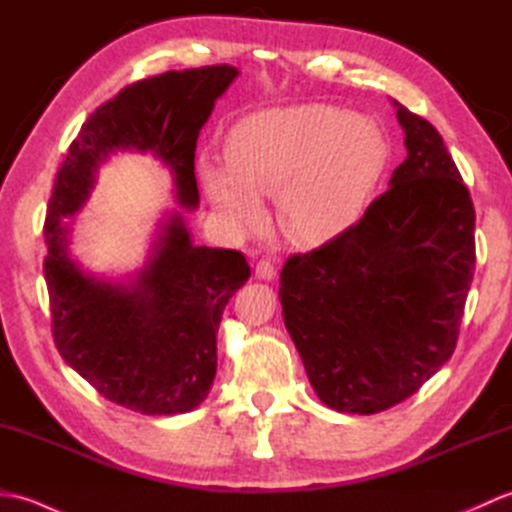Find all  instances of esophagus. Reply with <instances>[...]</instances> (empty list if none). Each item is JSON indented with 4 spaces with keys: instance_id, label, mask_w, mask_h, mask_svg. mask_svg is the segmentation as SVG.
<instances>
[{
    "instance_id": "obj_1",
    "label": "esophagus",
    "mask_w": 512,
    "mask_h": 512,
    "mask_svg": "<svg viewBox=\"0 0 512 512\" xmlns=\"http://www.w3.org/2000/svg\"><path fill=\"white\" fill-rule=\"evenodd\" d=\"M255 277L264 279V281H273L275 279V266L270 264L268 259H262V262H257V266H255Z\"/></svg>"
}]
</instances>
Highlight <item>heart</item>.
Masks as SVG:
<instances>
[{"label": "heart", "instance_id": "obj_1", "mask_svg": "<svg viewBox=\"0 0 512 512\" xmlns=\"http://www.w3.org/2000/svg\"><path fill=\"white\" fill-rule=\"evenodd\" d=\"M389 154L372 116L303 103L244 116L228 134V160L202 158L198 173L226 224L259 226L266 217L262 198H277L286 237L312 248L361 217Z\"/></svg>", "mask_w": 512, "mask_h": 512}]
</instances>
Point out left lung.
<instances>
[{
    "label": "left lung",
    "instance_id": "8db88e82",
    "mask_svg": "<svg viewBox=\"0 0 512 512\" xmlns=\"http://www.w3.org/2000/svg\"><path fill=\"white\" fill-rule=\"evenodd\" d=\"M407 158L389 189L332 242L292 255L284 323L323 405L385 411L427 383L458 343L475 270V209L438 129L394 101Z\"/></svg>",
    "mask_w": 512,
    "mask_h": 512
}]
</instances>
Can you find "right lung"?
I'll return each instance as SVG.
<instances>
[{"label": "right lung", "instance_id": "add662e5", "mask_svg": "<svg viewBox=\"0 0 512 512\" xmlns=\"http://www.w3.org/2000/svg\"><path fill=\"white\" fill-rule=\"evenodd\" d=\"M237 74L233 65H209L127 85L83 123L48 202L43 273L57 350L101 396L145 416L187 413L209 396L222 312L250 277L239 250L195 246L182 213L200 204V129ZM116 150L151 153L169 166L181 209L159 223L138 274L105 280L71 257L64 220L82 208Z\"/></svg>", "mask_w": 512, "mask_h": 512}]
</instances>
